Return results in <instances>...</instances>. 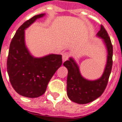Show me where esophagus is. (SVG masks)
I'll use <instances>...</instances> for the list:
<instances>
[{"label": "esophagus", "instance_id": "34e87169", "mask_svg": "<svg viewBox=\"0 0 122 122\" xmlns=\"http://www.w3.org/2000/svg\"><path fill=\"white\" fill-rule=\"evenodd\" d=\"M70 56V54L68 52H65L63 54V61H66L67 59H68V58Z\"/></svg>", "mask_w": 122, "mask_h": 122}]
</instances>
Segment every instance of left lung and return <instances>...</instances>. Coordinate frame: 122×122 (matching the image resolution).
I'll list each match as a JSON object with an SVG mask.
<instances>
[{
    "label": "left lung",
    "instance_id": "left-lung-1",
    "mask_svg": "<svg viewBox=\"0 0 122 122\" xmlns=\"http://www.w3.org/2000/svg\"><path fill=\"white\" fill-rule=\"evenodd\" d=\"M97 36L103 39L107 49V62L104 73L96 80L85 79L80 74L78 65L73 58L63 63L68 71L67 76V95L73 102L84 104L91 102L104 92L108 82L113 65V46L107 31L102 25Z\"/></svg>",
    "mask_w": 122,
    "mask_h": 122
}]
</instances>
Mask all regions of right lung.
Listing matches in <instances>:
<instances>
[{"mask_svg":"<svg viewBox=\"0 0 122 122\" xmlns=\"http://www.w3.org/2000/svg\"><path fill=\"white\" fill-rule=\"evenodd\" d=\"M44 15L34 16L18 28L10 42L7 56V70L13 89L21 96L30 98L44 94L49 81L62 65L61 55L34 57L26 47L25 30Z\"/></svg>","mask_w":122,"mask_h":122,"instance_id":"right-lung-1","label":"right lung"}]
</instances>
